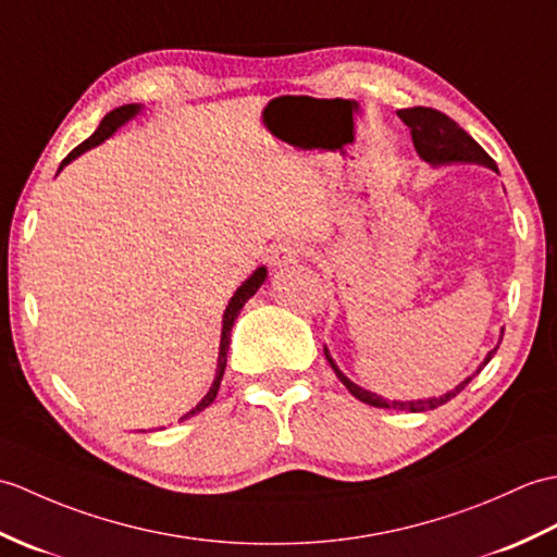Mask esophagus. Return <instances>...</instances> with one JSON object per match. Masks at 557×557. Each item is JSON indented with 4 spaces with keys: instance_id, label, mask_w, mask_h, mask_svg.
Segmentation results:
<instances>
[{
    "instance_id": "1",
    "label": "esophagus",
    "mask_w": 557,
    "mask_h": 557,
    "mask_svg": "<svg viewBox=\"0 0 557 557\" xmlns=\"http://www.w3.org/2000/svg\"><path fill=\"white\" fill-rule=\"evenodd\" d=\"M310 252V247L300 240H283L278 245H274V250H271V264L274 267H290V264H298L300 259Z\"/></svg>"
}]
</instances>
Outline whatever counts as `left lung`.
<instances>
[{
	"label": "left lung",
	"mask_w": 557,
	"mask_h": 557,
	"mask_svg": "<svg viewBox=\"0 0 557 557\" xmlns=\"http://www.w3.org/2000/svg\"><path fill=\"white\" fill-rule=\"evenodd\" d=\"M398 116L403 119V123L412 133V143H414V150L417 154L424 159L426 164L431 166H448V164H481V166H488L493 171H498L496 162L484 152V147H481L472 135L465 133L460 126L453 119H448L446 114H441V111L431 109V107H412V109H400ZM503 341V336H500ZM500 345V343H498ZM498 345L493 350H488V355L484 357V362L476 367V372L472 376H467L465 381L457 383L455 388H450L448 393L443 395H434V398H419V400H386L381 398V395L367 391L362 386H357L348 376H345L336 360H333L329 348L324 345V355L331 364L333 372L343 381V386L348 388L357 400H362L372 407H388V410H407V412H426V410H436L438 405H446L450 398H455L457 393H460L469 381H472L481 369H484L491 357L496 355Z\"/></svg>",
	"instance_id": "left-lung-1"
}]
</instances>
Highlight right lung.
Masks as SVG:
<instances>
[{"label":"right lung","instance_id":"obj_1","mask_svg":"<svg viewBox=\"0 0 557 557\" xmlns=\"http://www.w3.org/2000/svg\"><path fill=\"white\" fill-rule=\"evenodd\" d=\"M143 111V107L140 104H123V107H119V109H114V111H109V114L102 119V123H100V128H97L88 140L85 143H81L76 150H73L64 162H61V166H59V171L64 169L66 164H71L73 159L76 157H81L83 152H88V150H92V147H97V145H102L107 138H111V135H114L123 123H128L131 119H135ZM267 281V267H257L250 276H247V281H243L240 283V288L233 293V298L228 300V305H226V310H224V319H221V341H219V360H216V376H214V381H212V386H209V391H207V395L205 398L197 403L190 412H185L181 419H188V417H193V414H197V412H202L205 407H209L214 403V398H216V393H219V386H221V379H224V369H226V355H228V343H231V329H233V324H236V319H238V314H240V310H243V305L252 298V295L259 290V286H262V283Z\"/></svg>","mask_w":557,"mask_h":557}]
</instances>
